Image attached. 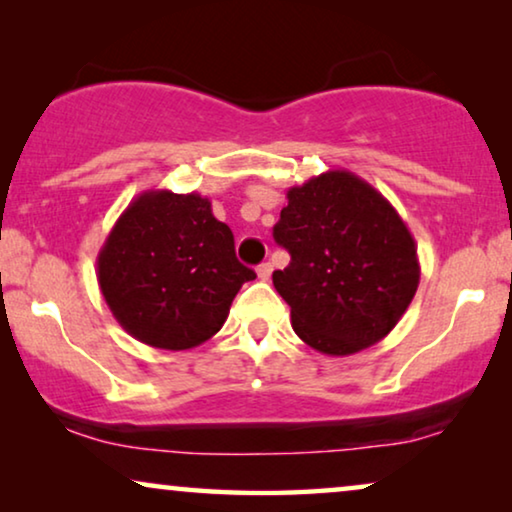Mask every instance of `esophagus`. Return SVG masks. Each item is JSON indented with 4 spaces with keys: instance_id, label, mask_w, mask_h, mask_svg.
Segmentation results:
<instances>
[{
    "instance_id": "34e87169",
    "label": "esophagus",
    "mask_w": 512,
    "mask_h": 512,
    "mask_svg": "<svg viewBox=\"0 0 512 512\" xmlns=\"http://www.w3.org/2000/svg\"><path fill=\"white\" fill-rule=\"evenodd\" d=\"M256 275H258V279H261V282H268L270 275H272V265L270 263H261L256 268Z\"/></svg>"
}]
</instances>
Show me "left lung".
Instances as JSON below:
<instances>
[{"instance_id":"8db88e82","label":"left lung","mask_w":512,"mask_h":512,"mask_svg":"<svg viewBox=\"0 0 512 512\" xmlns=\"http://www.w3.org/2000/svg\"><path fill=\"white\" fill-rule=\"evenodd\" d=\"M272 235L291 254L272 284L305 345L349 356L387 338L419 286L415 237L391 202L347 170L286 191Z\"/></svg>"}]
</instances>
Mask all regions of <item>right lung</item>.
I'll use <instances>...</instances> for the list:
<instances>
[{
	"label": "right lung",
	"mask_w": 512,
	"mask_h": 512,
	"mask_svg": "<svg viewBox=\"0 0 512 512\" xmlns=\"http://www.w3.org/2000/svg\"><path fill=\"white\" fill-rule=\"evenodd\" d=\"M254 277L200 193L137 195L97 254V282L118 324L172 352L219 333L237 291Z\"/></svg>",
	"instance_id": "right-lung-1"
}]
</instances>
